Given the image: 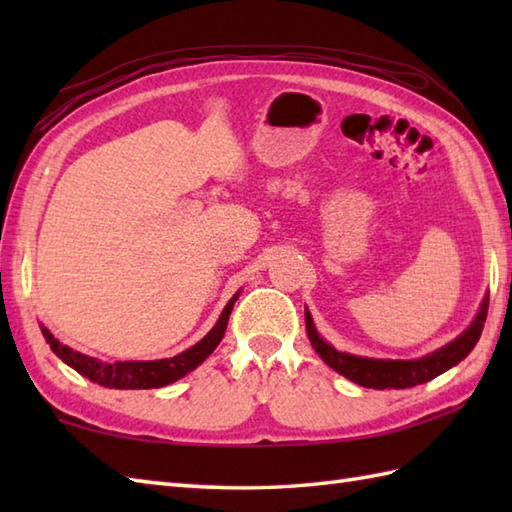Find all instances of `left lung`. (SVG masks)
Listing matches in <instances>:
<instances>
[{"instance_id":"1","label":"left lung","mask_w":512,"mask_h":512,"mask_svg":"<svg viewBox=\"0 0 512 512\" xmlns=\"http://www.w3.org/2000/svg\"><path fill=\"white\" fill-rule=\"evenodd\" d=\"M488 312V295L484 297L480 312L473 319V323L466 328L458 339H453L440 350L431 352L422 358H413V361H385V358H365V356H354L347 352L334 350L330 343H325L317 328H314V321L310 312L306 310V330L308 339L325 363H328L334 372L341 376L350 378L352 383L367 387V389H407L416 387L422 383H429L436 376L444 374L453 365H458L462 358L471 354L475 343L480 341L484 321Z\"/></svg>"}]
</instances>
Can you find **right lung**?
<instances>
[{
	"label": "right lung",
	"mask_w": 512,
	"mask_h": 512,
	"mask_svg": "<svg viewBox=\"0 0 512 512\" xmlns=\"http://www.w3.org/2000/svg\"><path fill=\"white\" fill-rule=\"evenodd\" d=\"M239 295V292H237ZM237 295L226 303L220 319L213 325V330L204 336L200 343H195L189 350L180 352L178 356L160 358V361H116V363H103L99 358L85 356L81 352H74L72 347L63 345L59 339H54L48 328L41 332L50 343V350L57 354L65 365L76 369L81 376L90 378L92 383H99L110 389H151V387H165L169 383H176L178 378L187 376L195 367L204 363V358L209 356L217 345H220L222 336L226 332L228 317L237 301Z\"/></svg>",
	"instance_id": "right-lung-1"
}]
</instances>
